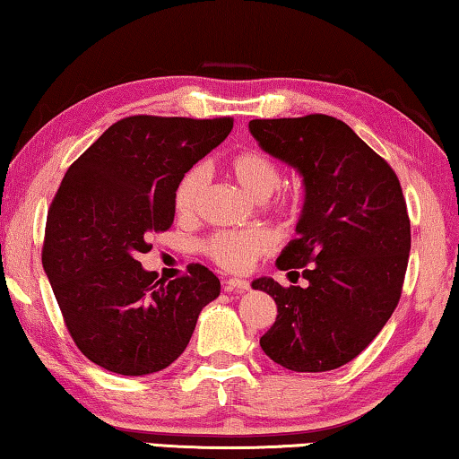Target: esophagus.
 Here are the masks:
<instances>
[{
	"label": "esophagus",
	"mask_w": 459,
	"mask_h": 459,
	"mask_svg": "<svg viewBox=\"0 0 459 459\" xmlns=\"http://www.w3.org/2000/svg\"><path fill=\"white\" fill-rule=\"evenodd\" d=\"M224 290L232 292V290H249V282L243 278H229L224 280Z\"/></svg>",
	"instance_id": "esophagus-1"
}]
</instances>
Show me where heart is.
I'll use <instances>...</instances> for the list:
<instances>
[{
  "mask_svg": "<svg viewBox=\"0 0 459 459\" xmlns=\"http://www.w3.org/2000/svg\"><path fill=\"white\" fill-rule=\"evenodd\" d=\"M229 175L241 186L253 200H268L282 181V169L262 150H243L232 156L227 164ZM208 187V169L204 164H194L179 177L173 191V206L177 216L183 221H191L202 208L204 194ZM289 197L280 195L273 206L284 208ZM273 247V237L264 229H245V230H221L214 232L206 243L204 251L206 255L230 272L249 270L259 257L268 255Z\"/></svg>",
  "mask_w": 459,
  "mask_h": 459,
  "instance_id": "heart-1",
  "label": "heart"
}]
</instances>
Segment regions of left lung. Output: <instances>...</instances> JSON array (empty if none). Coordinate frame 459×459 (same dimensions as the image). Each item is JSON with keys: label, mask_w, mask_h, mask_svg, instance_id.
Instances as JSON below:
<instances>
[{"label": "left lung", "mask_w": 459, "mask_h": 459, "mask_svg": "<svg viewBox=\"0 0 459 459\" xmlns=\"http://www.w3.org/2000/svg\"><path fill=\"white\" fill-rule=\"evenodd\" d=\"M249 132L297 169L305 204L297 238L276 259L307 282L253 280L278 316L259 346L284 368L321 373L357 359L392 317L410 255V218L394 169L330 115L253 119Z\"/></svg>", "instance_id": "left-lung-1"}]
</instances>
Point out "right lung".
<instances>
[{
	"mask_svg": "<svg viewBox=\"0 0 459 459\" xmlns=\"http://www.w3.org/2000/svg\"><path fill=\"white\" fill-rule=\"evenodd\" d=\"M230 129V117L134 115L67 169L47 216L43 268L67 332L94 365L127 377L162 371L221 295V280L200 264L164 282L138 255L173 224L179 177Z\"/></svg>",
	"mask_w": 459,
	"mask_h": 459,
	"instance_id": "right-lung-1",
	"label": "right lung"
}]
</instances>
